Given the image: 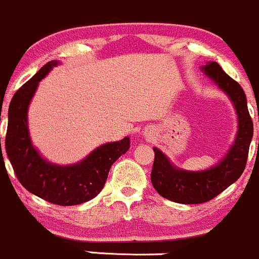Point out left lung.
<instances>
[{"instance_id":"8db88e82","label":"left lung","mask_w":259,"mask_h":259,"mask_svg":"<svg viewBox=\"0 0 259 259\" xmlns=\"http://www.w3.org/2000/svg\"><path fill=\"white\" fill-rule=\"evenodd\" d=\"M203 69L234 103L238 114V133L228 155L217 166L199 172L174 167L167 157L158 148L153 147L155 161L151 171L153 188L165 199L180 204L206 203L235 183L247 165L253 137V122L242 87L215 61H210Z\"/></svg>"}]
</instances>
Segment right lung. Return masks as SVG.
Instances as JSON below:
<instances>
[{
    "mask_svg": "<svg viewBox=\"0 0 259 259\" xmlns=\"http://www.w3.org/2000/svg\"><path fill=\"white\" fill-rule=\"evenodd\" d=\"M56 64L54 60L46 63L14 94L5 147L17 179L26 190L56 205H78L101 193L111 166L128 151L130 138L101 146L76 165L56 166L44 160L30 141L27 107L39 81Z\"/></svg>",
    "mask_w": 259,
    "mask_h": 259,
    "instance_id": "right-lung-1",
    "label": "right lung"
}]
</instances>
